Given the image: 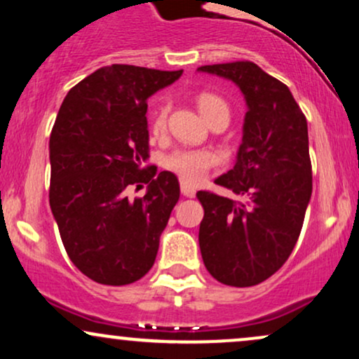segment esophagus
<instances>
[{"label": "esophagus", "instance_id": "34e87169", "mask_svg": "<svg viewBox=\"0 0 359 359\" xmlns=\"http://www.w3.org/2000/svg\"><path fill=\"white\" fill-rule=\"evenodd\" d=\"M180 192H182L185 197H194V196H196V189H194L192 185L187 184V182H180Z\"/></svg>", "mask_w": 359, "mask_h": 359}]
</instances>
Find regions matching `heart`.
Returning <instances> with one entry per match:
<instances>
[{
	"mask_svg": "<svg viewBox=\"0 0 359 359\" xmlns=\"http://www.w3.org/2000/svg\"><path fill=\"white\" fill-rule=\"evenodd\" d=\"M197 108L203 114L205 121L216 118L226 116L229 119V106L222 97L212 93H203L197 96ZM167 123V106H158L151 116V131L154 135L163 133ZM217 163L216 155L209 150H175L165 158V167L174 172L180 179L187 182H199L203 177L208 174L209 168Z\"/></svg>",
	"mask_w": 359,
	"mask_h": 359,
	"instance_id": "1",
	"label": "heart"
}]
</instances>
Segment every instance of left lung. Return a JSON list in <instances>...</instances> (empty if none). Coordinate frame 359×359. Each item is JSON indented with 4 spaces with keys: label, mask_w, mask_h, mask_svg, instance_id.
I'll use <instances>...</instances> for the list:
<instances>
[{
    "label": "left lung",
    "mask_w": 359,
    "mask_h": 359,
    "mask_svg": "<svg viewBox=\"0 0 359 359\" xmlns=\"http://www.w3.org/2000/svg\"><path fill=\"white\" fill-rule=\"evenodd\" d=\"M197 72L236 84L248 109L234 167L214 180L241 199L197 192L201 255L217 282L257 285L287 262L302 229L312 196L307 119L290 89L253 62Z\"/></svg>",
    "instance_id": "8db88e82"
}]
</instances>
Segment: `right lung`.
Returning <instances> with one entry per match:
<instances>
[{"mask_svg":"<svg viewBox=\"0 0 359 359\" xmlns=\"http://www.w3.org/2000/svg\"><path fill=\"white\" fill-rule=\"evenodd\" d=\"M182 72L113 64L62 102L48 142L50 209L69 258L94 282L126 285L154 266L180 189L172 172L145 168L147 100ZM140 183L146 196L130 201L127 187Z\"/></svg>","mask_w":359,"mask_h":359,"instance_id":"right-lung-1","label":"right lung"}]
</instances>
